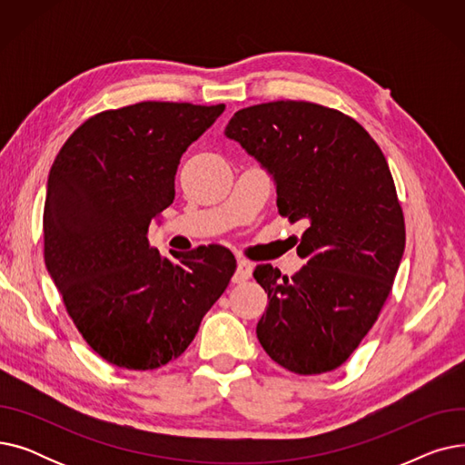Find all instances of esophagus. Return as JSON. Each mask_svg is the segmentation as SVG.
<instances>
[{"mask_svg": "<svg viewBox=\"0 0 465 465\" xmlns=\"http://www.w3.org/2000/svg\"><path fill=\"white\" fill-rule=\"evenodd\" d=\"M252 270H254V265L249 260L239 258L237 260V270H235V275H233V282L249 281L252 277Z\"/></svg>", "mask_w": 465, "mask_h": 465, "instance_id": "esophagus-1", "label": "esophagus"}]
</instances>
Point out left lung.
<instances>
[{"label": "left lung", "mask_w": 465, "mask_h": 465, "mask_svg": "<svg viewBox=\"0 0 465 465\" xmlns=\"http://www.w3.org/2000/svg\"><path fill=\"white\" fill-rule=\"evenodd\" d=\"M224 134L273 177L279 213L307 224L298 273L254 270L270 300L260 345L288 371H331L375 324L403 256V211L386 158L354 118L309 102L241 109Z\"/></svg>", "instance_id": "8db88e82"}]
</instances>
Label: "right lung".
<instances>
[{
    "label": "right lung",
    "instance_id": "1",
    "mask_svg": "<svg viewBox=\"0 0 465 465\" xmlns=\"http://www.w3.org/2000/svg\"><path fill=\"white\" fill-rule=\"evenodd\" d=\"M220 105L141 102L88 118L46 183L45 263L94 352L146 371L179 358L223 296L233 254L209 245L163 258L149 226L175 200L183 153Z\"/></svg>",
    "mask_w": 465,
    "mask_h": 465
}]
</instances>
